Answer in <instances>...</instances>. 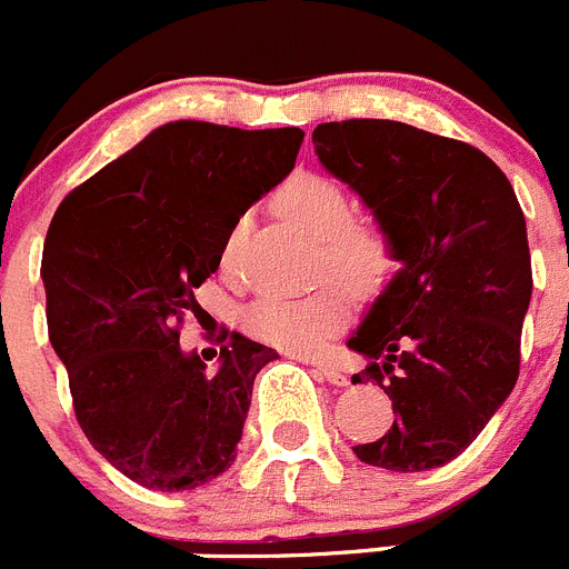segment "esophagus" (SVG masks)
I'll return each mask as SVG.
<instances>
[{"mask_svg":"<svg viewBox=\"0 0 569 569\" xmlns=\"http://www.w3.org/2000/svg\"><path fill=\"white\" fill-rule=\"evenodd\" d=\"M312 369H316V372H319L321 378H325V380H330L332 387H347V383H349L347 375H343L341 369H338V367H332V363L312 361Z\"/></svg>","mask_w":569,"mask_h":569,"instance_id":"esophagus-1","label":"esophagus"}]
</instances>
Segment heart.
<instances>
[{
	"label": "heart",
	"instance_id": "1",
	"mask_svg": "<svg viewBox=\"0 0 569 569\" xmlns=\"http://www.w3.org/2000/svg\"><path fill=\"white\" fill-rule=\"evenodd\" d=\"M288 222L319 239V270L336 276L356 293H378L395 273V250L383 231L352 222V202L325 174L290 177L276 194ZM338 281H325L307 296H264L244 310L242 327L257 341L284 352H312L325 343L349 310Z\"/></svg>",
	"mask_w": 569,
	"mask_h": 569
}]
</instances>
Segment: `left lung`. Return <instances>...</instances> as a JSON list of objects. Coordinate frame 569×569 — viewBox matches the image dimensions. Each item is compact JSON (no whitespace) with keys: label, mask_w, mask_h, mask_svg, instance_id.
<instances>
[{"label":"left lung","mask_w":569,"mask_h":569,"mask_svg":"<svg viewBox=\"0 0 569 569\" xmlns=\"http://www.w3.org/2000/svg\"><path fill=\"white\" fill-rule=\"evenodd\" d=\"M312 146L361 197L400 264L347 341L367 358L352 383L383 389L395 423L352 451L400 473L446 466L519 378L533 276L513 186L473 146L398 121L319 123Z\"/></svg>","instance_id":"obj_1"}]
</instances>
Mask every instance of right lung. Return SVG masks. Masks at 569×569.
<instances>
[{
    "label": "right lung",
    "mask_w": 569,
    "mask_h": 569,
    "mask_svg": "<svg viewBox=\"0 0 569 569\" xmlns=\"http://www.w3.org/2000/svg\"><path fill=\"white\" fill-rule=\"evenodd\" d=\"M305 132L171 121L64 197L44 239L47 327L98 455L154 491L237 460L253 378L276 349L231 332L217 369L177 321L239 217L293 171Z\"/></svg>",
    "instance_id": "1"
}]
</instances>
